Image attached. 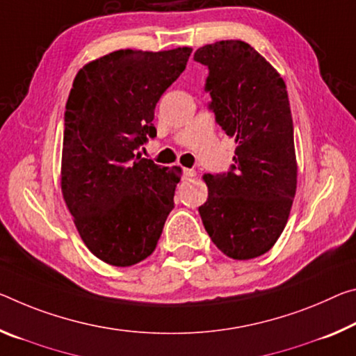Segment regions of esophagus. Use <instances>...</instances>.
<instances>
[{"label": "esophagus", "mask_w": 356, "mask_h": 356, "mask_svg": "<svg viewBox=\"0 0 356 356\" xmlns=\"http://www.w3.org/2000/svg\"><path fill=\"white\" fill-rule=\"evenodd\" d=\"M196 176V172L193 171V169H188V168H185L184 171H182V177L187 180V179H191V177H195Z\"/></svg>", "instance_id": "1"}]
</instances>
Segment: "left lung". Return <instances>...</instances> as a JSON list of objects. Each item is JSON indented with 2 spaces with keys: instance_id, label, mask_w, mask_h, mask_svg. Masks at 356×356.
<instances>
[{
  "instance_id": "1",
  "label": "left lung",
  "mask_w": 356,
  "mask_h": 356,
  "mask_svg": "<svg viewBox=\"0 0 356 356\" xmlns=\"http://www.w3.org/2000/svg\"><path fill=\"white\" fill-rule=\"evenodd\" d=\"M206 92L216 122L234 139L228 172L204 174L202 225L225 255L250 259L266 253L284 231L296 193V155L284 79L244 41L200 47Z\"/></svg>"
}]
</instances>
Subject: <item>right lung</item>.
Listing matches in <instances>:
<instances>
[{
	"label": "right lung",
	"mask_w": 356,
	"mask_h": 356,
	"mask_svg": "<svg viewBox=\"0 0 356 356\" xmlns=\"http://www.w3.org/2000/svg\"><path fill=\"white\" fill-rule=\"evenodd\" d=\"M190 54L115 50L90 61L72 82L61 191L83 244L112 266L147 258L174 209L180 168H161L136 150L156 136L155 106Z\"/></svg>",
	"instance_id": "obj_1"
}]
</instances>
